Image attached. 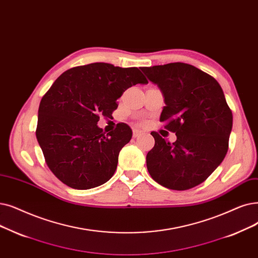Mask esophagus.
Returning a JSON list of instances; mask_svg holds the SVG:
<instances>
[{
	"instance_id": "obj_1",
	"label": "esophagus",
	"mask_w": 258,
	"mask_h": 258,
	"mask_svg": "<svg viewBox=\"0 0 258 258\" xmlns=\"http://www.w3.org/2000/svg\"><path fill=\"white\" fill-rule=\"evenodd\" d=\"M142 135V132L138 131V130H133V137L134 138H138Z\"/></svg>"
}]
</instances>
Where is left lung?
<instances>
[{
	"label": "left lung",
	"mask_w": 258,
	"mask_h": 258,
	"mask_svg": "<svg viewBox=\"0 0 258 258\" xmlns=\"http://www.w3.org/2000/svg\"><path fill=\"white\" fill-rule=\"evenodd\" d=\"M164 96L160 121L177 140L151 135L154 148L147 155L151 177L164 187L184 191L216 170L229 149L233 115L219 83L207 73L186 63L141 67Z\"/></svg>",
	"instance_id": "left-lung-1"
}]
</instances>
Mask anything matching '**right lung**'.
Masks as SVG:
<instances>
[{
  "label": "right lung",
  "instance_id": "add662e5",
  "mask_svg": "<svg viewBox=\"0 0 258 258\" xmlns=\"http://www.w3.org/2000/svg\"><path fill=\"white\" fill-rule=\"evenodd\" d=\"M149 81L137 67L92 63L64 72L43 96L36 136L49 170L77 189L101 185L114 175L118 155L132 138L125 123L105 134L100 116L117 109L127 88Z\"/></svg>",
  "mask_w": 258,
  "mask_h": 258
}]
</instances>
